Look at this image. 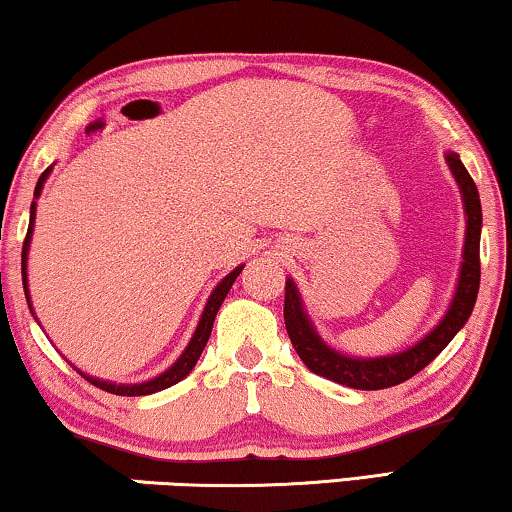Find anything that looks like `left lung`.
Masks as SVG:
<instances>
[{
	"label": "left lung",
	"mask_w": 512,
	"mask_h": 512,
	"mask_svg": "<svg viewBox=\"0 0 512 512\" xmlns=\"http://www.w3.org/2000/svg\"><path fill=\"white\" fill-rule=\"evenodd\" d=\"M447 165L457 179L461 198H464V212H466V242H464V261H461L457 291L450 307H447L445 317L438 321V326L431 333H426L417 345H412L403 352L391 356H375V359H359V356H347L335 352L328 347L317 328L312 326L310 317H307L303 298H300L298 286L293 279H286L284 286V324L286 333H289L291 345L296 349L300 359L312 373H317L326 380H333L338 384L352 389L375 391L396 387L419 370L429 366L443 349L450 345L459 328L471 317L475 298H478L480 289V228H482V207L480 195L475 188V181L471 174L461 163L454 151H447Z\"/></svg>",
	"instance_id": "1"
}]
</instances>
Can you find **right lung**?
I'll return each mask as SVG.
<instances>
[{
	"mask_svg": "<svg viewBox=\"0 0 512 512\" xmlns=\"http://www.w3.org/2000/svg\"><path fill=\"white\" fill-rule=\"evenodd\" d=\"M53 167H48V170L41 174L39 181H37V188H34V202L30 207V226H27V235H25V244H23V289H25V298L27 303H30V291H27V249H30V240H32V230H34V212H37V198L41 195V188H44V181L48 179V174H51ZM244 265H237V268L230 272L221 279L219 284H216V289L212 291V296H209L205 310H202V317L198 321V328H195L191 342H188V347L184 349V354L179 356L177 361L172 363L170 368L165 370L163 375L153 377L149 382H139V384H114V382H104V380H97V377H90V375H83L90 384H95V387H100L104 391H109V394H116V396H149V394H156V391H163L167 387H172V384H177L184 380V377L191 373L195 368V363H198L202 349H205L209 335H212V326H214V319H216V312H219V307L223 300H226L230 286L240 275ZM32 310V305H30Z\"/></svg>",
	"mask_w": 512,
	"mask_h": 512,
	"instance_id": "1",
	"label": "right lung"
}]
</instances>
